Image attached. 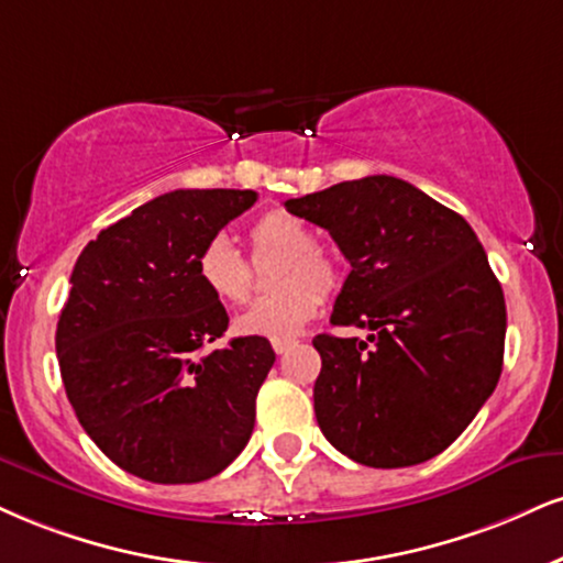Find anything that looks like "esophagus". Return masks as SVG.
<instances>
[{"instance_id": "obj_1", "label": "esophagus", "mask_w": 563, "mask_h": 563, "mask_svg": "<svg viewBox=\"0 0 563 563\" xmlns=\"http://www.w3.org/2000/svg\"><path fill=\"white\" fill-rule=\"evenodd\" d=\"M294 346H296L294 338H290V341H275V343H273L275 354H286V351H288V349H294Z\"/></svg>"}]
</instances>
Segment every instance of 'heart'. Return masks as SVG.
Wrapping results in <instances>:
<instances>
[{
  "mask_svg": "<svg viewBox=\"0 0 563 563\" xmlns=\"http://www.w3.org/2000/svg\"><path fill=\"white\" fill-rule=\"evenodd\" d=\"M252 243L256 252H277L273 286L283 288L273 296L254 301L235 317L233 330L243 338L264 341H290L303 330L320 309V294L338 286V264L314 243V233L301 217L273 209L256 217L252 225ZM196 277L201 288L220 303L246 301L252 275L239 249L225 235H212L196 254Z\"/></svg>",
  "mask_w": 563,
  "mask_h": 563,
  "instance_id": "1",
  "label": "heart"
}]
</instances>
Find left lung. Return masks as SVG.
Returning <instances> with one entry per match:
<instances>
[{
	"label": "left lung",
	"mask_w": 563,
	"mask_h": 563,
	"mask_svg": "<svg viewBox=\"0 0 563 563\" xmlns=\"http://www.w3.org/2000/svg\"><path fill=\"white\" fill-rule=\"evenodd\" d=\"M333 235L351 273L330 322L367 341L317 335L314 415L349 459L396 470L438 456L496 390L506 301L462 214L393 175L288 199Z\"/></svg>",
	"instance_id": "obj_1"
}]
</instances>
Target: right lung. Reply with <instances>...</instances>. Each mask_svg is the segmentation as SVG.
Wrapping results in <instances>:
<instances>
[{
    "label": "right lung",
    "instance_id": "add662e5",
    "mask_svg": "<svg viewBox=\"0 0 563 563\" xmlns=\"http://www.w3.org/2000/svg\"><path fill=\"white\" fill-rule=\"evenodd\" d=\"M254 191L180 188L88 241L57 322L59 372L80 428L120 470L159 485L220 475L249 443L275 364L264 338H233L201 288L196 254Z\"/></svg>",
    "mask_w": 563,
    "mask_h": 563
}]
</instances>
